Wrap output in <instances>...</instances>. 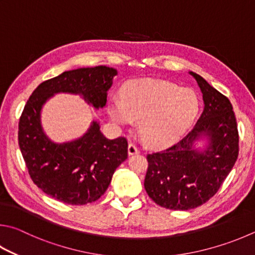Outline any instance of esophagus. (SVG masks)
Returning <instances> with one entry per match:
<instances>
[{
	"label": "esophagus",
	"instance_id": "obj_1",
	"mask_svg": "<svg viewBox=\"0 0 255 255\" xmlns=\"http://www.w3.org/2000/svg\"><path fill=\"white\" fill-rule=\"evenodd\" d=\"M138 152H139V149H138V147L135 145V143H132V142H130L128 145V154L129 155H136V154H138Z\"/></svg>",
	"mask_w": 255,
	"mask_h": 255
}]
</instances>
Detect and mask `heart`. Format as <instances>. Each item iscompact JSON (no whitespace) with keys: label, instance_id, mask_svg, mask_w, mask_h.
<instances>
[{"label":"heart","instance_id":"obj_1","mask_svg":"<svg viewBox=\"0 0 255 255\" xmlns=\"http://www.w3.org/2000/svg\"><path fill=\"white\" fill-rule=\"evenodd\" d=\"M200 101L195 91L172 82L142 79L123 88V99L109 100L108 114L113 122L132 126L140 122L142 140L155 148L173 145L195 122Z\"/></svg>","mask_w":255,"mask_h":255}]
</instances>
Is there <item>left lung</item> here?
<instances>
[{
    "label": "left lung",
    "instance_id": "1",
    "mask_svg": "<svg viewBox=\"0 0 255 255\" xmlns=\"http://www.w3.org/2000/svg\"><path fill=\"white\" fill-rule=\"evenodd\" d=\"M203 94L204 110L194 128L166 150L147 155L146 192L156 204L176 211L201 206L213 197L239 155L233 107L204 78L189 71ZM207 145L198 148V141Z\"/></svg>",
    "mask_w": 255,
    "mask_h": 255
}]
</instances>
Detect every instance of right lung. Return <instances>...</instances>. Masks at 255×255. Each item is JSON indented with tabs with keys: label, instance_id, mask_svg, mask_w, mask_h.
Returning a JSON list of instances; mask_svg holds the SVG:
<instances>
[{
	"label": "right lung",
	"instance_id": "right-lung-1",
	"mask_svg": "<svg viewBox=\"0 0 255 255\" xmlns=\"http://www.w3.org/2000/svg\"><path fill=\"white\" fill-rule=\"evenodd\" d=\"M118 72L98 66L64 71L32 92L18 123V146L33 183L54 200L85 205L103 196L116 168L127 159L126 138L108 139L92 122L75 140L54 142L44 132L41 112L55 94L79 95L95 109L104 108Z\"/></svg>",
	"mask_w": 255,
	"mask_h": 255
}]
</instances>
